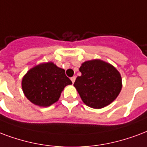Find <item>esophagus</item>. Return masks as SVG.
<instances>
[{
  "label": "esophagus",
  "instance_id": "esophagus-1",
  "mask_svg": "<svg viewBox=\"0 0 147 147\" xmlns=\"http://www.w3.org/2000/svg\"><path fill=\"white\" fill-rule=\"evenodd\" d=\"M76 76H73V77H71V82H72V83H74V82H75V81H76Z\"/></svg>",
  "mask_w": 147,
  "mask_h": 147
}]
</instances>
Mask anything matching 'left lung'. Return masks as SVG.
Returning <instances> with one entry per match:
<instances>
[{
	"instance_id": "1",
	"label": "left lung",
	"mask_w": 147,
	"mask_h": 147,
	"mask_svg": "<svg viewBox=\"0 0 147 147\" xmlns=\"http://www.w3.org/2000/svg\"><path fill=\"white\" fill-rule=\"evenodd\" d=\"M82 76L74 83L82 100L94 109L113 102L122 88V78L116 68L101 60L85 61L79 68Z\"/></svg>"
}]
</instances>
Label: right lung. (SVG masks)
<instances>
[{
    "mask_svg": "<svg viewBox=\"0 0 147 147\" xmlns=\"http://www.w3.org/2000/svg\"><path fill=\"white\" fill-rule=\"evenodd\" d=\"M72 84L64 69L52 62L30 69L22 79V89L28 99L39 106H49L59 100L64 88Z\"/></svg>",
    "mask_w": 147,
    "mask_h": 147,
    "instance_id": "right-lung-1",
    "label": "right lung"
}]
</instances>
